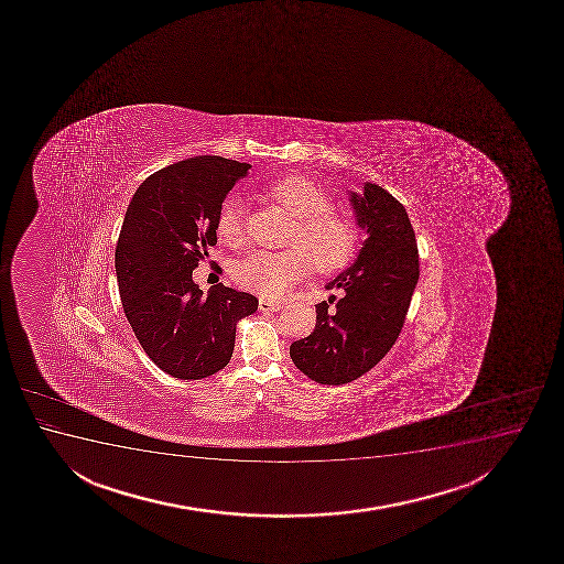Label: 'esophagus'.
Instances as JSON below:
<instances>
[{
  "label": "esophagus",
  "mask_w": 564,
  "mask_h": 564,
  "mask_svg": "<svg viewBox=\"0 0 564 564\" xmlns=\"http://www.w3.org/2000/svg\"><path fill=\"white\" fill-rule=\"evenodd\" d=\"M259 307L260 312H279V310L283 307V304H281V302H273V300L260 299Z\"/></svg>",
  "instance_id": "1"
}]
</instances>
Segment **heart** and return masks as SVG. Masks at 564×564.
I'll use <instances>...</instances> for the list:
<instances>
[{
    "mask_svg": "<svg viewBox=\"0 0 564 564\" xmlns=\"http://www.w3.org/2000/svg\"><path fill=\"white\" fill-rule=\"evenodd\" d=\"M265 198L294 217L286 246L279 252L254 251L234 265V279L241 289L262 299L278 300L312 272H339L351 264L360 243L355 223L330 209V198L304 175H285L265 186ZM217 236L230 247H239L243 234V204L226 199L217 215Z\"/></svg>",
    "mask_w": 564,
    "mask_h": 564,
    "instance_id": "1",
    "label": "heart"
}]
</instances>
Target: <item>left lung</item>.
<instances>
[{"label": "left lung", "instance_id": "obj_1", "mask_svg": "<svg viewBox=\"0 0 564 564\" xmlns=\"http://www.w3.org/2000/svg\"><path fill=\"white\" fill-rule=\"evenodd\" d=\"M357 225L368 234L351 268L326 289H341L334 307L317 304V325L291 345L292 362L321 384L351 383L391 351L419 279L415 232L405 207L376 183L351 193Z\"/></svg>", "mask_w": 564, "mask_h": 564}]
</instances>
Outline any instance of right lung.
Here are the masks:
<instances>
[{"label": "right lung", "mask_w": 564, "mask_h": 564, "mask_svg": "<svg viewBox=\"0 0 564 564\" xmlns=\"http://www.w3.org/2000/svg\"><path fill=\"white\" fill-rule=\"evenodd\" d=\"M251 164L194 156L149 175L122 223L115 270L135 338L160 370L204 379L232 358L239 318L259 300L223 283L204 294L193 270L217 243V215L226 194Z\"/></svg>", "instance_id": "obj_1"}]
</instances>
